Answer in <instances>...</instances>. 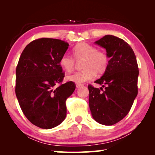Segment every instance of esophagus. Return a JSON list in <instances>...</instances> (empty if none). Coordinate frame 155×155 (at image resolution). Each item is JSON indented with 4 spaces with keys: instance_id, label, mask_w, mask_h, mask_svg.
<instances>
[{
    "instance_id": "obj_1",
    "label": "esophagus",
    "mask_w": 155,
    "mask_h": 155,
    "mask_svg": "<svg viewBox=\"0 0 155 155\" xmlns=\"http://www.w3.org/2000/svg\"><path fill=\"white\" fill-rule=\"evenodd\" d=\"M82 86H83V84H76V87L77 88H79L81 87H82Z\"/></svg>"
}]
</instances>
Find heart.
<instances>
[{
  "mask_svg": "<svg viewBox=\"0 0 155 155\" xmlns=\"http://www.w3.org/2000/svg\"><path fill=\"white\" fill-rule=\"evenodd\" d=\"M72 52L76 60L83 59L81 63V68L83 69L67 76L66 79L71 82L77 84L87 82L93 79L96 72L103 74L108 66L109 57L106 52L98 51L91 44L85 42L78 44L72 48ZM74 58L65 53L60 58L59 65L66 72H71L75 65Z\"/></svg>",
  "mask_w": 155,
  "mask_h": 155,
  "instance_id": "b5f03b06",
  "label": "heart"
}]
</instances>
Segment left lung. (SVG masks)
Instances as JSON below:
<instances>
[{"mask_svg":"<svg viewBox=\"0 0 155 155\" xmlns=\"http://www.w3.org/2000/svg\"><path fill=\"white\" fill-rule=\"evenodd\" d=\"M94 43L105 48L110 60L103 75L95 81L102 87L88 85L89 106L97 122L111 126L128 114L137 95V62L133 49L122 39L107 35Z\"/></svg>","mask_w":155,"mask_h":155,"instance_id":"left-lung-1","label":"left lung"}]
</instances>
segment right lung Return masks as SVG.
I'll return each mask as SVG.
<instances>
[{
	"label": "right lung",
	"instance_id": "obj_1",
	"mask_svg": "<svg viewBox=\"0 0 155 155\" xmlns=\"http://www.w3.org/2000/svg\"><path fill=\"white\" fill-rule=\"evenodd\" d=\"M68 46L57 39L35 40L25 47L17 65L15 91L20 108L33 124L44 129L65 120V101L76 88L71 81L61 84L64 73L59 60Z\"/></svg>",
	"mask_w": 155,
	"mask_h": 155
}]
</instances>
